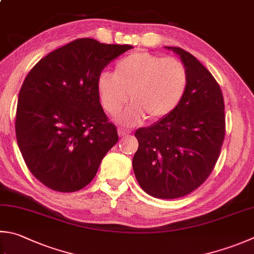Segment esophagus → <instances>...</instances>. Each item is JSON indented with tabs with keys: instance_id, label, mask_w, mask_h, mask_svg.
I'll return each instance as SVG.
<instances>
[{
	"instance_id": "34e87169",
	"label": "esophagus",
	"mask_w": 254,
	"mask_h": 254,
	"mask_svg": "<svg viewBox=\"0 0 254 254\" xmlns=\"http://www.w3.org/2000/svg\"><path fill=\"white\" fill-rule=\"evenodd\" d=\"M129 133H130V131L127 130V129H125V128H122V127H119V128H118V135H119V137H125V136H128Z\"/></svg>"
}]
</instances>
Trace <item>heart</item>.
<instances>
[{
    "label": "heart",
    "mask_w": 254,
    "mask_h": 254,
    "mask_svg": "<svg viewBox=\"0 0 254 254\" xmlns=\"http://www.w3.org/2000/svg\"><path fill=\"white\" fill-rule=\"evenodd\" d=\"M189 73L175 57L138 51L124 57L114 73L102 71L96 79L100 104L111 116L122 111L130 93L132 104L119 117L126 126H133L148 117L157 122L175 112L186 96Z\"/></svg>",
    "instance_id": "b5f03b06"
}]
</instances>
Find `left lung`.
<instances>
[{
  "instance_id": "1",
  "label": "left lung",
  "mask_w": 254,
  "mask_h": 254,
  "mask_svg": "<svg viewBox=\"0 0 254 254\" xmlns=\"http://www.w3.org/2000/svg\"><path fill=\"white\" fill-rule=\"evenodd\" d=\"M167 49L179 54L188 69V90L169 116L135 132L132 168L148 194L176 199L192 192L212 172L226 135V116L221 88L211 73L189 52Z\"/></svg>"
}]
</instances>
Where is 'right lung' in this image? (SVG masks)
I'll list each match as a JSON object with an SVG mask.
<instances>
[{
  "label": "right lung",
  "instance_id": "1",
  "mask_svg": "<svg viewBox=\"0 0 254 254\" xmlns=\"http://www.w3.org/2000/svg\"><path fill=\"white\" fill-rule=\"evenodd\" d=\"M131 45L77 38L36 63L18 94L15 133L28 170L52 190L75 192L96 176L118 141L96 79Z\"/></svg>",
  "mask_w": 254,
  "mask_h": 254
}]
</instances>
